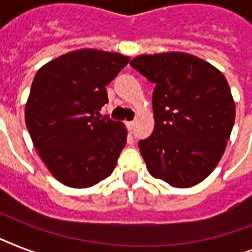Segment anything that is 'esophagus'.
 Returning a JSON list of instances; mask_svg holds the SVG:
<instances>
[{
	"label": "esophagus",
	"instance_id": "obj_1",
	"mask_svg": "<svg viewBox=\"0 0 252 252\" xmlns=\"http://www.w3.org/2000/svg\"><path fill=\"white\" fill-rule=\"evenodd\" d=\"M126 128H128V130H129V132H132V130L134 129V122H126Z\"/></svg>",
	"mask_w": 252,
	"mask_h": 252
}]
</instances>
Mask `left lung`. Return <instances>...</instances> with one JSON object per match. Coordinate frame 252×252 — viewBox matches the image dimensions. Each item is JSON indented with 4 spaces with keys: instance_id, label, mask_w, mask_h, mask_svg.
I'll list each match as a JSON object with an SVG mask.
<instances>
[{
    "instance_id": "obj_1",
    "label": "left lung",
    "mask_w": 252,
    "mask_h": 252,
    "mask_svg": "<svg viewBox=\"0 0 252 252\" xmlns=\"http://www.w3.org/2000/svg\"><path fill=\"white\" fill-rule=\"evenodd\" d=\"M153 91V133L138 142L150 175L172 187L203 182L219 165L234 126L226 78L193 55H141L130 61Z\"/></svg>"
}]
</instances>
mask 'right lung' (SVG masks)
<instances>
[{"mask_svg":"<svg viewBox=\"0 0 252 252\" xmlns=\"http://www.w3.org/2000/svg\"><path fill=\"white\" fill-rule=\"evenodd\" d=\"M129 57L78 49L37 70L26 103V126L37 153L65 186L87 188L114 171L126 142L122 122L99 119L106 86Z\"/></svg>","mask_w":252,"mask_h":252,"instance_id":"obj_1","label":"right lung"}]
</instances>
